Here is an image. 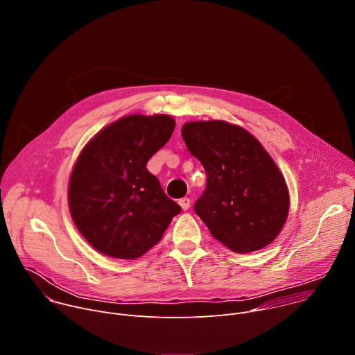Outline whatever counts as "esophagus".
Listing matches in <instances>:
<instances>
[{
  "mask_svg": "<svg viewBox=\"0 0 355 355\" xmlns=\"http://www.w3.org/2000/svg\"><path fill=\"white\" fill-rule=\"evenodd\" d=\"M178 204L181 205V208L184 209V211H188L189 209V207H191V199L189 198H181L180 200H178Z\"/></svg>",
  "mask_w": 355,
  "mask_h": 355,
  "instance_id": "1",
  "label": "esophagus"
}]
</instances>
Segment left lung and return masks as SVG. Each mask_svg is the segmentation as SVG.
I'll list each match as a JSON object with an SVG mask.
<instances>
[{
  "label": "left lung",
  "mask_w": 355,
  "mask_h": 355,
  "mask_svg": "<svg viewBox=\"0 0 355 355\" xmlns=\"http://www.w3.org/2000/svg\"><path fill=\"white\" fill-rule=\"evenodd\" d=\"M182 139L207 173L193 211L211 234L240 254L268 245L286 220L289 193L260 141L222 121L185 123Z\"/></svg>",
  "instance_id": "left-lung-1"
}]
</instances>
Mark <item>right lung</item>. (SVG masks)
I'll return each mask as SVG.
<instances>
[{"instance_id": "1", "label": "right lung", "mask_w": 355, "mask_h": 355, "mask_svg": "<svg viewBox=\"0 0 355 355\" xmlns=\"http://www.w3.org/2000/svg\"><path fill=\"white\" fill-rule=\"evenodd\" d=\"M174 126L167 115L125 116L81 151L70 178V214L84 239L103 254L141 257L181 212L146 168Z\"/></svg>"}]
</instances>
